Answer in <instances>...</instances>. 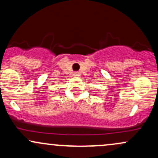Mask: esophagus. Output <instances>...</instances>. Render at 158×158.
<instances>
[{"label":"esophagus","instance_id":"esophagus-1","mask_svg":"<svg viewBox=\"0 0 158 158\" xmlns=\"http://www.w3.org/2000/svg\"><path fill=\"white\" fill-rule=\"evenodd\" d=\"M79 75H80V73H79V72H74L73 73L74 77H79Z\"/></svg>","mask_w":158,"mask_h":158}]
</instances>
